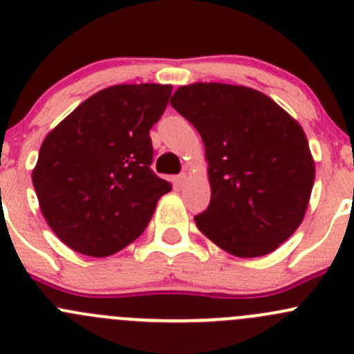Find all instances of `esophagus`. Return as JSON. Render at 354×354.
Returning a JSON list of instances; mask_svg holds the SVG:
<instances>
[{"instance_id":"esophagus-1","label":"esophagus","mask_w":354,"mask_h":354,"mask_svg":"<svg viewBox=\"0 0 354 354\" xmlns=\"http://www.w3.org/2000/svg\"><path fill=\"white\" fill-rule=\"evenodd\" d=\"M187 180H188L187 173H181V174H178V176H174V187H176V188H181V187H185V183H187Z\"/></svg>"}]
</instances>
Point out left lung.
Listing matches in <instances>:
<instances>
[{"mask_svg": "<svg viewBox=\"0 0 354 354\" xmlns=\"http://www.w3.org/2000/svg\"><path fill=\"white\" fill-rule=\"evenodd\" d=\"M171 106L205 145L212 195L195 216L198 230L236 257L274 252L301 224L315 180L298 121L266 94L241 85H185Z\"/></svg>", "mask_w": 354, "mask_h": 354, "instance_id": "8db88e82", "label": "left lung"}]
</instances>
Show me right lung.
I'll return each mask as SVG.
<instances>
[{"mask_svg":"<svg viewBox=\"0 0 354 354\" xmlns=\"http://www.w3.org/2000/svg\"><path fill=\"white\" fill-rule=\"evenodd\" d=\"M173 87L113 85L82 102L48 137L32 173L42 216L66 246L108 257L137 240L169 181L151 169V128Z\"/></svg>","mask_w":354,"mask_h":354,"instance_id":"right-lung-1","label":"right lung"}]
</instances>
